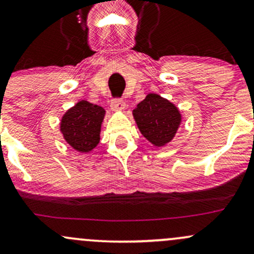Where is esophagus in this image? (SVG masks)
I'll use <instances>...</instances> for the list:
<instances>
[{"mask_svg":"<svg viewBox=\"0 0 254 254\" xmlns=\"http://www.w3.org/2000/svg\"><path fill=\"white\" fill-rule=\"evenodd\" d=\"M125 107H126V103H125V101L122 100L120 97H115L113 98L112 101V108L114 110H122L125 109Z\"/></svg>","mask_w":254,"mask_h":254,"instance_id":"esophagus-1","label":"esophagus"}]
</instances>
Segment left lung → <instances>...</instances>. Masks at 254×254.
Instances as JSON below:
<instances>
[{"label":"left lung","instance_id":"8db88e82","mask_svg":"<svg viewBox=\"0 0 254 254\" xmlns=\"http://www.w3.org/2000/svg\"><path fill=\"white\" fill-rule=\"evenodd\" d=\"M133 115L142 135L156 146H164L174 138L181 122L178 109L156 94H148Z\"/></svg>","mask_w":254,"mask_h":254}]
</instances>
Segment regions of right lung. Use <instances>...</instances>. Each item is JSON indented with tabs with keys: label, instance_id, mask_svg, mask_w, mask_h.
Wrapping results in <instances>:
<instances>
[{
	"label": "right lung",
	"instance_id": "obj_1",
	"mask_svg": "<svg viewBox=\"0 0 254 254\" xmlns=\"http://www.w3.org/2000/svg\"><path fill=\"white\" fill-rule=\"evenodd\" d=\"M103 118L102 107L80 101L63 116L61 130L67 144L74 150L89 152L100 142Z\"/></svg>",
	"mask_w": 254,
	"mask_h": 254
}]
</instances>
